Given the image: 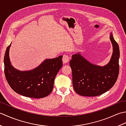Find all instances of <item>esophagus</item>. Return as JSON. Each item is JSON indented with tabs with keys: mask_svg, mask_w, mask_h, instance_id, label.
I'll return each mask as SVG.
<instances>
[{
	"mask_svg": "<svg viewBox=\"0 0 126 126\" xmlns=\"http://www.w3.org/2000/svg\"><path fill=\"white\" fill-rule=\"evenodd\" d=\"M62 61H63V62L64 63H68L69 61V57L68 55H64L63 56Z\"/></svg>",
	"mask_w": 126,
	"mask_h": 126,
	"instance_id": "1",
	"label": "esophagus"
}]
</instances>
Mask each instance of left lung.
<instances>
[{"instance_id":"1","label":"left lung","mask_w":126,"mask_h":126,"mask_svg":"<svg viewBox=\"0 0 126 126\" xmlns=\"http://www.w3.org/2000/svg\"><path fill=\"white\" fill-rule=\"evenodd\" d=\"M110 40L113 53L107 64L100 66L90 63L79 52L72 56L70 65L72 70L73 84L77 94L84 96L103 94L113 87L119 73V47L112 33Z\"/></svg>"}]
</instances>
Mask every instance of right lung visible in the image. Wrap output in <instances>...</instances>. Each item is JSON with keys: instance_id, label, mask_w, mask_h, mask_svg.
<instances>
[{"instance_id": "right-lung-1", "label": "right lung", "mask_w": 126, "mask_h": 126, "mask_svg": "<svg viewBox=\"0 0 126 126\" xmlns=\"http://www.w3.org/2000/svg\"><path fill=\"white\" fill-rule=\"evenodd\" d=\"M11 43L5 51L4 73L11 88L19 94L28 97H45L51 93L56 75L63 65V56L46 59L37 67L30 70L20 71L12 65L9 51Z\"/></svg>"}]
</instances>
